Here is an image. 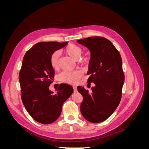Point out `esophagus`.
Segmentation results:
<instances>
[{
    "label": "esophagus",
    "instance_id": "34e87169",
    "mask_svg": "<svg viewBox=\"0 0 149 149\" xmlns=\"http://www.w3.org/2000/svg\"><path fill=\"white\" fill-rule=\"evenodd\" d=\"M73 89H74V92L77 91V88H76V86H73Z\"/></svg>",
    "mask_w": 149,
    "mask_h": 149
}]
</instances>
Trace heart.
<instances>
[{
  "instance_id": "b5f03b06",
  "label": "heart",
  "mask_w": 149,
  "mask_h": 149,
  "mask_svg": "<svg viewBox=\"0 0 149 149\" xmlns=\"http://www.w3.org/2000/svg\"><path fill=\"white\" fill-rule=\"evenodd\" d=\"M82 49L79 47L74 44H70L66 46L64 49L63 52L69 55L74 60H78L82 53ZM89 56L88 55H85L80 59V62L83 63H86L89 61ZM59 60H60V53L58 52H54L50 58L51 65L53 69L57 70L59 67ZM81 77V73L79 71H65L61 73L60 76V78L62 81L74 84L76 83L79 80Z\"/></svg>"
}]
</instances>
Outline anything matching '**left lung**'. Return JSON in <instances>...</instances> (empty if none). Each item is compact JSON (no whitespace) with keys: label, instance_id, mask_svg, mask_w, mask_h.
<instances>
[{"label":"left lung","instance_id":"1","mask_svg":"<svg viewBox=\"0 0 149 149\" xmlns=\"http://www.w3.org/2000/svg\"><path fill=\"white\" fill-rule=\"evenodd\" d=\"M77 42L88 48L91 53L87 82L88 84H95L91 88V93L78 86L83 97L81 112L89 122L101 123L113 113L121 100L124 83L122 58L118 49L107 38L91 37L78 40Z\"/></svg>","mask_w":149,"mask_h":149}]
</instances>
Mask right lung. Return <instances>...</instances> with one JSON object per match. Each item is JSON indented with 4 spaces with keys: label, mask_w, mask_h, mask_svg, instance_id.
Returning a JSON list of instances; mask_svg holds the SVG:
<instances>
[{
    "label": "right lung",
    "mask_w": 149,
    "mask_h": 149,
    "mask_svg": "<svg viewBox=\"0 0 149 149\" xmlns=\"http://www.w3.org/2000/svg\"><path fill=\"white\" fill-rule=\"evenodd\" d=\"M67 43H36L26 52L22 61L19 76L22 102L31 118L41 124H51L59 118L63 104L73 92V87L66 84H60L56 93L49 89L55 75L51 56Z\"/></svg>",
    "instance_id": "add662e5"
}]
</instances>
